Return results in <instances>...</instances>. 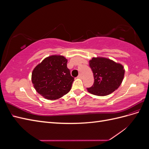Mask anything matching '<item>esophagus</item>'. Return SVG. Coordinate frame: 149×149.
Returning a JSON list of instances; mask_svg holds the SVG:
<instances>
[{"label":"esophagus","mask_w":149,"mask_h":149,"mask_svg":"<svg viewBox=\"0 0 149 149\" xmlns=\"http://www.w3.org/2000/svg\"><path fill=\"white\" fill-rule=\"evenodd\" d=\"M78 78H79V79H82V78H83V76H82V74H79L78 75Z\"/></svg>","instance_id":"esophagus-1"}]
</instances>
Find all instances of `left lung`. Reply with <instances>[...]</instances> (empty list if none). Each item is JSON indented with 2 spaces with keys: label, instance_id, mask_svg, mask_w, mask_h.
I'll list each match as a JSON object with an SVG mask.
<instances>
[{
  "label": "left lung",
  "instance_id": "left-lung-1",
  "mask_svg": "<svg viewBox=\"0 0 149 149\" xmlns=\"http://www.w3.org/2000/svg\"><path fill=\"white\" fill-rule=\"evenodd\" d=\"M93 71L94 84L88 91L99 96H107L118 89L123 82L125 70L123 65L105 57H93L89 61Z\"/></svg>",
  "mask_w": 149,
  "mask_h": 149
}]
</instances>
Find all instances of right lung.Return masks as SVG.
<instances>
[{
    "instance_id": "right-lung-1",
    "label": "right lung",
    "mask_w": 149,
    "mask_h": 149,
    "mask_svg": "<svg viewBox=\"0 0 149 149\" xmlns=\"http://www.w3.org/2000/svg\"><path fill=\"white\" fill-rule=\"evenodd\" d=\"M67 62L64 56L53 55L45 58L33 69V87L47 100H58L70 91L74 78L67 68Z\"/></svg>"
}]
</instances>
